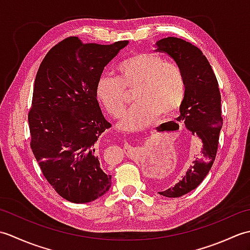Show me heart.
I'll list each match as a JSON object with an SVG mask.
<instances>
[{"label": "heart", "mask_w": 250, "mask_h": 250, "mask_svg": "<svg viewBox=\"0 0 250 250\" xmlns=\"http://www.w3.org/2000/svg\"><path fill=\"white\" fill-rule=\"evenodd\" d=\"M117 78L102 75L95 87L99 102L114 118L125 111L128 94L136 89L132 107L118 124L121 130L142 131L159 115L171 117L179 110L186 95V79L177 64L150 52L132 56L117 66Z\"/></svg>", "instance_id": "b5f03b06"}]
</instances>
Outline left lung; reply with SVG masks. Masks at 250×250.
I'll return each instance as SVG.
<instances>
[{
	"instance_id": "obj_1",
	"label": "left lung",
	"mask_w": 250,
	"mask_h": 250,
	"mask_svg": "<svg viewBox=\"0 0 250 250\" xmlns=\"http://www.w3.org/2000/svg\"><path fill=\"white\" fill-rule=\"evenodd\" d=\"M155 46V51L167 54L182 68L186 95L177 121L202 143L200 155L184 177L174 187L159 192L167 198H178L198 187L215 161L222 128L221 97L213 68L198 47L173 36L159 40Z\"/></svg>"
}]
</instances>
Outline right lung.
<instances>
[{
	"label": "right lung",
	"instance_id": "obj_1",
	"mask_svg": "<svg viewBox=\"0 0 250 250\" xmlns=\"http://www.w3.org/2000/svg\"><path fill=\"white\" fill-rule=\"evenodd\" d=\"M126 45L129 41L100 45L68 37L52 47L37 71L29 113L31 148L47 182L73 203H89L110 188L98 140L111 125L95 87L104 67Z\"/></svg>",
	"mask_w": 250,
	"mask_h": 250
}]
</instances>
